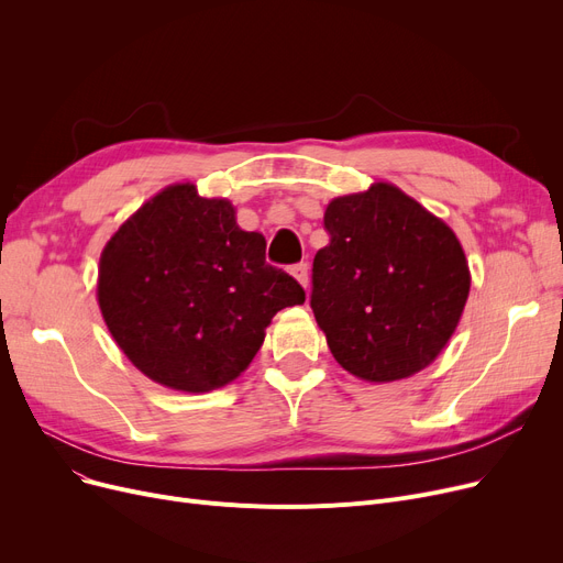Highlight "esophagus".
<instances>
[{
	"label": "esophagus",
	"instance_id": "34e87169",
	"mask_svg": "<svg viewBox=\"0 0 563 563\" xmlns=\"http://www.w3.org/2000/svg\"><path fill=\"white\" fill-rule=\"evenodd\" d=\"M289 274L297 278L301 283L303 289H308V283H310V274H308V264L306 262H299V264H291L289 266Z\"/></svg>",
	"mask_w": 563,
	"mask_h": 563
}]
</instances>
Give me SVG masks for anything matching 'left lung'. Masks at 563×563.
Instances as JSON below:
<instances>
[{
	"instance_id": "8db88e82",
	"label": "left lung",
	"mask_w": 563,
	"mask_h": 563,
	"mask_svg": "<svg viewBox=\"0 0 563 563\" xmlns=\"http://www.w3.org/2000/svg\"><path fill=\"white\" fill-rule=\"evenodd\" d=\"M329 246L312 262L310 308L333 358L390 383L435 361L470 291L452 228L388 183L329 202Z\"/></svg>"
}]
</instances>
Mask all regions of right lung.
<instances>
[{
    "label": "right lung",
    "mask_w": 563,
    "mask_h": 563,
    "mask_svg": "<svg viewBox=\"0 0 563 563\" xmlns=\"http://www.w3.org/2000/svg\"><path fill=\"white\" fill-rule=\"evenodd\" d=\"M266 242L234 221L223 198L173 185L139 207L100 257L107 329L147 378L210 393L240 376L272 317L306 301L303 287L266 264Z\"/></svg>",
    "instance_id": "1"
}]
</instances>
